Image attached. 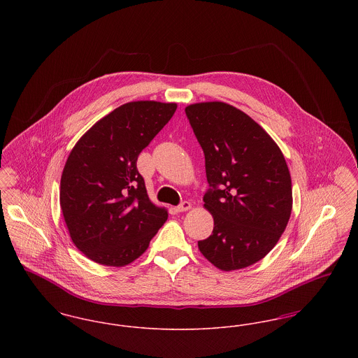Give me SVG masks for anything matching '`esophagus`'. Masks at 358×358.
<instances>
[{
	"instance_id": "esophagus-1",
	"label": "esophagus",
	"mask_w": 358,
	"mask_h": 358,
	"mask_svg": "<svg viewBox=\"0 0 358 358\" xmlns=\"http://www.w3.org/2000/svg\"><path fill=\"white\" fill-rule=\"evenodd\" d=\"M190 203L189 201H184V203H181V204L178 205V206H176L174 209H176V212H187V209H190Z\"/></svg>"
}]
</instances>
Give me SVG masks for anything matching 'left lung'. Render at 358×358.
I'll use <instances>...</instances> for the list:
<instances>
[{
    "label": "left lung",
    "instance_id": "1",
    "mask_svg": "<svg viewBox=\"0 0 358 358\" xmlns=\"http://www.w3.org/2000/svg\"><path fill=\"white\" fill-rule=\"evenodd\" d=\"M185 113L204 152V206L215 222L199 250L222 271L245 268L267 255L287 227L286 159L266 130L231 104L194 103Z\"/></svg>",
    "mask_w": 358,
    "mask_h": 358
}]
</instances>
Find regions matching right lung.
<instances>
[{
    "label": "right lung",
    "mask_w": 358,
    "mask_h": 358,
    "mask_svg": "<svg viewBox=\"0 0 358 358\" xmlns=\"http://www.w3.org/2000/svg\"><path fill=\"white\" fill-rule=\"evenodd\" d=\"M176 108V103L154 101L122 104L71 150L60 206L73 244L95 263L130 264L166 222L168 210L150 201L136 159Z\"/></svg>",
    "instance_id": "obj_1"
}]
</instances>
